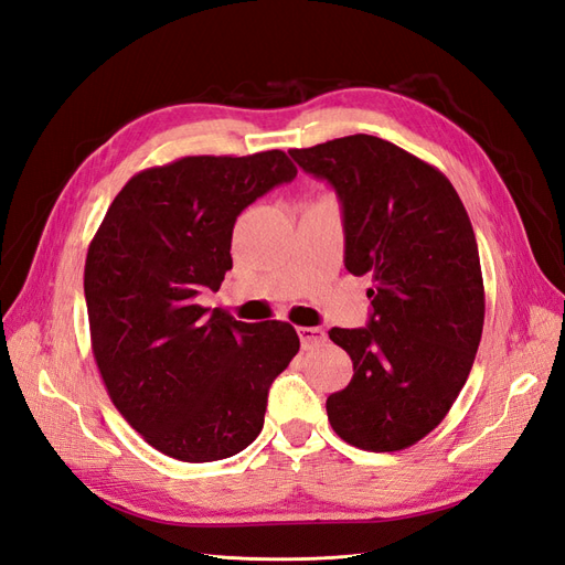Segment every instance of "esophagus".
<instances>
[{"instance_id": "esophagus-1", "label": "esophagus", "mask_w": 565, "mask_h": 565, "mask_svg": "<svg viewBox=\"0 0 565 565\" xmlns=\"http://www.w3.org/2000/svg\"><path fill=\"white\" fill-rule=\"evenodd\" d=\"M297 332H299L303 351L318 349L324 344V341H328V334H324V330H320V328H299Z\"/></svg>"}]
</instances>
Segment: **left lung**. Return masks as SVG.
I'll return each mask as SVG.
<instances>
[{"label":"left lung","mask_w":565,"mask_h":565,"mask_svg":"<svg viewBox=\"0 0 565 565\" xmlns=\"http://www.w3.org/2000/svg\"><path fill=\"white\" fill-rule=\"evenodd\" d=\"M341 202L353 276H370L367 328H332L353 380L328 398L339 438L372 452L415 446L448 415L481 344L486 292L469 214L436 167L377 136L292 148Z\"/></svg>","instance_id":"8db88e82"}]
</instances>
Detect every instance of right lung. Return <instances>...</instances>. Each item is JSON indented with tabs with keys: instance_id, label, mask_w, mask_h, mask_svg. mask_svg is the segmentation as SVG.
<instances>
[{
	"instance_id": "1",
	"label": "right lung",
	"mask_w": 565,
	"mask_h": 565,
	"mask_svg": "<svg viewBox=\"0 0 565 565\" xmlns=\"http://www.w3.org/2000/svg\"><path fill=\"white\" fill-rule=\"evenodd\" d=\"M295 177L282 150L188 156L131 177L94 235L84 299L96 365L119 415L162 455L226 459L262 434L299 337L195 301L233 268L235 218Z\"/></svg>"
}]
</instances>
